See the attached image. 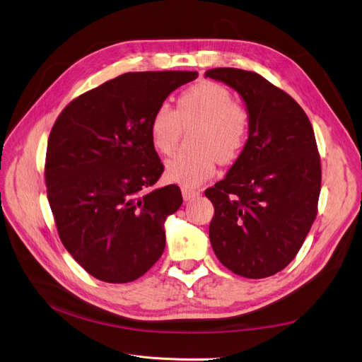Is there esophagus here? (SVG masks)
<instances>
[{
	"instance_id": "obj_1",
	"label": "esophagus",
	"mask_w": 362,
	"mask_h": 362,
	"mask_svg": "<svg viewBox=\"0 0 362 362\" xmlns=\"http://www.w3.org/2000/svg\"><path fill=\"white\" fill-rule=\"evenodd\" d=\"M182 195H183V199H185V201H189V199L198 197V195H199V191L191 189V187H182Z\"/></svg>"
}]
</instances>
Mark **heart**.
<instances>
[{"mask_svg": "<svg viewBox=\"0 0 362 362\" xmlns=\"http://www.w3.org/2000/svg\"><path fill=\"white\" fill-rule=\"evenodd\" d=\"M195 151L179 152L165 163V176L185 186H198L210 179L216 163L230 164L241 155L251 130L245 105L233 100L232 91L213 81H201L185 90L173 109L156 106L149 122L153 148L163 155L176 149L183 130L194 129Z\"/></svg>", "mask_w": 362, "mask_h": 362, "instance_id": "1", "label": "heart"}]
</instances>
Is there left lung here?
I'll list each match as a JSON object with an SVG mask.
<instances>
[{"mask_svg": "<svg viewBox=\"0 0 362 362\" xmlns=\"http://www.w3.org/2000/svg\"><path fill=\"white\" fill-rule=\"evenodd\" d=\"M206 76L237 90L251 115L238 160L204 192L214 206L211 247L233 274L275 275L296 257L318 211L321 160L312 124L290 94L256 72L216 68Z\"/></svg>", "mask_w": 362, "mask_h": 362, "instance_id": "1", "label": "left lung"}]
</instances>
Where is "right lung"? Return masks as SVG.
Instances as JSON below:
<instances>
[{"instance_id": "obj_1", "label": "right lung", "mask_w": 362, "mask_h": 362, "mask_svg": "<svg viewBox=\"0 0 362 362\" xmlns=\"http://www.w3.org/2000/svg\"><path fill=\"white\" fill-rule=\"evenodd\" d=\"M198 72H127L74 99L45 155L47 198L59 238L105 282L142 276L165 248L164 222L182 206L177 185L151 191L164 165L149 122L171 91Z\"/></svg>"}]
</instances>
